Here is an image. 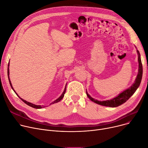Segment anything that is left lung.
I'll use <instances>...</instances> for the list:
<instances>
[{
	"mask_svg": "<svg viewBox=\"0 0 148 148\" xmlns=\"http://www.w3.org/2000/svg\"><path fill=\"white\" fill-rule=\"evenodd\" d=\"M137 54H138V74L136 78V80L134 83L129 87L128 89L125 90L123 92L120 93L115 98L105 100V101H99L97 100H95L93 98H92L90 95L88 94V92L86 91V95H87L88 97L93 102L98 104V105H102L104 106H108L110 108H115L117 106H119L121 105H123V103L126 102L130 97H131L132 95L136 92L137 89L138 88V86H139L142 78V74H143V67L142 64L141 62V58H140V55L139 53V51L137 50Z\"/></svg>",
	"mask_w": 148,
	"mask_h": 148,
	"instance_id": "1",
	"label": "left lung"
}]
</instances>
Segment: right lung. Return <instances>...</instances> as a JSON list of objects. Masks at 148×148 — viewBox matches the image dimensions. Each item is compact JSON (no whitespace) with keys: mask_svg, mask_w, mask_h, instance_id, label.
Returning <instances> with one entry per match:
<instances>
[{"mask_svg":"<svg viewBox=\"0 0 148 148\" xmlns=\"http://www.w3.org/2000/svg\"><path fill=\"white\" fill-rule=\"evenodd\" d=\"M9 66H10V62H9V63H8V79H9V82H10V85H11V88H12V89L13 90V91L15 92V93L17 95V96L18 97H19V98L23 101V102H24L25 104H27V105H29V106H31V107H32V108H36V109H41V108H45V107H46V106H40V105H34V104H33V103H30V102H28V101H25V100H23V99H21L19 95H18V94H17L16 92H15V91L14 90V88L12 87V84H11V81H10V76H9V75H10V70H9ZM66 85H67V84H66ZM66 86H65V88H64V91L63 92V93H62V94L60 95V96L57 99V100H56L55 101H54L53 103H51V104H50V105H51V104H54V103H57V102H58V101H60L61 100H62L63 98V97H64V94H65V92H66Z\"/></svg>","mask_w":148,"mask_h":148,"instance_id":"obj_1","label":"right lung"}]
</instances>
